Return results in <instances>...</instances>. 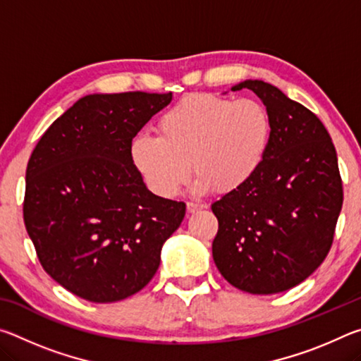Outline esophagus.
<instances>
[{
    "instance_id": "1",
    "label": "esophagus",
    "mask_w": 361,
    "mask_h": 361,
    "mask_svg": "<svg viewBox=\"0 0 361 361\" xmlns=\"http://www.w3.org/2000/svg\"><path fill=\"white\" fill-rule=\"evenodd\" d=\"M186 209H188L189 213H195V212L205 209V205L197 202V200H189V202L186 204Z\"/></svg>"
}]
</instances>
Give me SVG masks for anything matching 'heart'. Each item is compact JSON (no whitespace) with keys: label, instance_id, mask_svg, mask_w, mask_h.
Wrapping results in <instances>:
<instances>
[{"label":"heart","instance_id":"obj_1","mask_svg":"<svg viewBox=\"0 0 361 361\" xmlns=\"http://www.w3.org/2000/svg\"><path fill=\"white\" fill-rule=\"evenodd\" d=\"M271 140V119L261 103L197 94L161 116L157 137L132 142V162L152 192L170 199L189 178L195 189L228 194L253 178Z\"/></svg>","mask_w":361,"mask_h":361}]
</instances>
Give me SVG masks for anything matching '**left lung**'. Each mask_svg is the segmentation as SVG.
I'll return each mask as SVG.
<instances>
[{
	"mask_svg": "<svg viewBox=\"0 0 361 361\" xmlns=\"http://www.w3.org/2000/svg\"><path fill=\"white\" fill-rule=\"evenodd\" d=\"M266 105L271 140L245 186L212 204L213 261L231 285L274 295L304 282L333 245L344 200L334 145L317 116L274 85L245 81Z\"/></svg>",
	"mask_w": 361,
	"mask_h": 361,
	"instance_id": "1",
	"label": "left lung"
}]
</instances>
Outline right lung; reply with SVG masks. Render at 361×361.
<instances>
[{
	"instance_id": "obj_1",
	"label": "right lung",
	"mask_w": 361,
	"mask_h": 361,
	"mask_svg": "<svg viewBox=\"0 0 361 361\" xmlns=\"http://www.w3.org/2000/svg\"><path fill=\"white\" fill-rule=\"evenodd\" d=\"M172 92L95 94L39 138L25 175L23 221L44 271L73 295L114 302L154 277L186 204L146 189L132 140Z\"/></svg>"
}]
</instances>
